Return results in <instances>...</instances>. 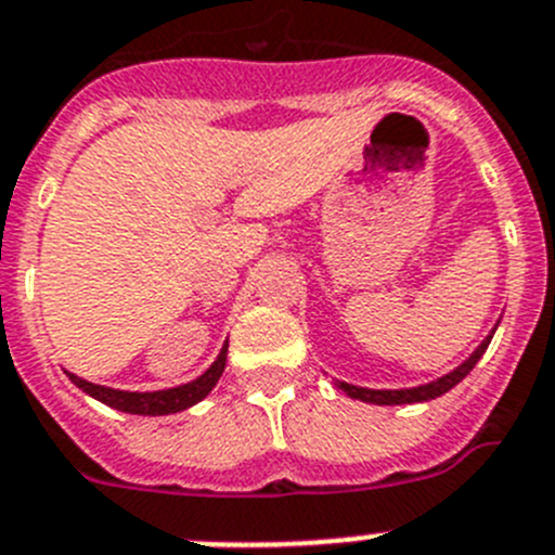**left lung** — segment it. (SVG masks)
I'll return each mask as SVG.
<instances>
[{"mask_svg":"<svg viewBox=\"0 0 555 555\" xmlns=\"http://www.w3.org/2000/svg\"><path fill=\"white\" fill-rule=\"evenodd\" d=\"M498 327V324H495ZM495 327H492V333H495ZM492 333L487 335L485 340H481L479 347H476V352L470 354V358L465 360V363L456 365L454 371H449V374H443L440 379H435V383H426V385H418V388H399V390H374V388H360V385H349V383H340V379H335V385H338L340 390L347 396H352V399H360V401H369V404H418V401H429V399H437V396L449 393L454 385H460L462 379L474 371V365L479 363L481 354L487 352V347H490L492 340Z\"/></svg>","mask_w":555,"mask_h":555,"instance_id":"left-lung-1","label":"left lung"}]
</instances>
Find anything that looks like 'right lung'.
Here are the masks:
<instances>
[{
    "instance_id": "add662e5",
    "label": "right lung",
    "mask_w": 555,
    "mask_h": 555,
    "mask_svg": "<svg viewBox=\"0 0 555 555\" xmlns=\"http://www.w3.org/2000/svg\"><path fill=\"white\" fill-rule=\"evenodd\" d=\"M225 358H228V340L225 347L220 349L217 360L203 371L201 377L192 379L186 385H178V388H167V390H149V393H140V390H118V388H106V385H95L88 383V379L76 377L70 371L68 374L70 383L76 388H81L88 396L99 399L101 404L115 406L120 413H131V415H170V413H181L186 406L197 404V401L206 399L211 393L217 383H220L222 371H225Z\"/></svg>"
}]
</instances>
